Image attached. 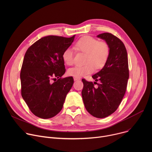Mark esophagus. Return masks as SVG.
<instances>
[{"mask_svg":"<svg viewBox=\"0 0 152 152\" xmlns=\"http://www.w3.org/2000/svg\"><path fill=\"white\" fill-rule=\"evenodd\" d=\"M80 80V78H79V77H74V80L76 81V80Z\"/></svg>","mask_w":152,"mask_h":152,"instance_id":"1","label":"esophagus"}]
</instances>
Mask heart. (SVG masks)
<instances>
[{
    "label": "heart",
    "instance_id": "heart-1",
    "mask_svg": "<svg viewBox=\"0 0 152 152\" xmlns=\"http://www.w3.org/2000/svg\"><path fill=\"white\" fill-rule=\"evenodd\" d=\"M75 48L80 52L86 53L85 64L76 66L68 70L67 73L75 77H80L97 70L102 69L106 64L110 53V46L106 42L99 41L91 36L81 37L75 44ZM64 62L67 66L74 63V52L72 48L65 49L62 54Z\"/></svg>",
    "mask_w": 152,
    "mask_h": 152
}]
</instances>
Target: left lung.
Instances as JSON below:
<instances>
[{
  "label": "left lung",
  "instance_id": "left-lung-1",
  "mask_svg": "<svg viewBox=\"0 0 152 152\" xmlns=\"http://www.w3.org/2000/svg\"><path fill=\"white\" fill-rule=\"evenodd\" d=\"M97 37L104 39L109 45L110 56L103 68L92 76L96 82L82 79V96L87 111L95 117L102 118L114 113L118 107L126 91L129 71L127 50L121 40L108 32ZM95 84L98 85L97 88Z\"/></svg>",
  "mask_w": 152,
  "mask_h": 152
}]
</instances>
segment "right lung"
Masks as SVG:
<instances>
[{
  "mask_svg": "<svg viewBox=\"0 0 152 152\" xmlns=\"http://www.w3.org/2000/svg\"><path fill=\"white\" fill-rule=\"evenodd\" d=\"M75 37L48 35L26 52L20 72L21 94L38 117L47 119L57 115L72 87L73 77H62L66 72L62 54Z\"/></svg>",
  "mask_w": 152,
  "mask_h": 152,
  "instance_id": "obj_1",
  "label": "right lung"
}]
</instances>
